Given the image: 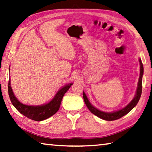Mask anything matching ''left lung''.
<instances>
[{
	"mask_svg": "<svg viewBox=\"0 0 152 152\" xmlns=\"http://www.w3.org/2000/svg\"><path fill=\"white\" fill-rule=\"evenodd\" d=\"M139 61H140V77H139V81L138 83V87H137L136 95L134 96V98L132 99V101L127 106H126L124 108H123L122 109H121L115 112H113V113H106V112L101 111L99 109H97L96 108L94 107L91 104L90 102L88 101V99H87V96H86L85 93L83 92V99L85 102V104L87 105L88 110H89L91 113L94 114V115H96V116H98L100 118L105 120V121H115V120L122 118V116H124V115H126V114H127L132 109H133V108L136 107V104H138V102L140 99V96H141V94H142V76H143V73H144V67H143V64L141 59H139Z\"/></svg>",
	"mask_w": 152,
	"mask_h": 152,
	"instance_id": "8db88e82",
	"label": "left lung"
}]
</instances>
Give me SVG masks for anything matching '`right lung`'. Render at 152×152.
<instances>
[{
  "instance_id": "1",
  "label": "right lung",
  "mask_w": 152,
  "mask_h": 152,
  "mask_svg": "<svg viewBox=\"0 0 152 152\" xmlns=\"http://www.w3.org/2000/svg\"><path fill=\"white\" fill-rule=\"evenodd\" d=\"M72 85L73 83L68 84L60 88L50 102L45 104L39 106H29L22 104L14 96L12 87L10 86V79H9L8 81V90L11 102L20 113L33 121H42L50 118L58 111L63 97Z\"/></svg>"
}]
</instances>
